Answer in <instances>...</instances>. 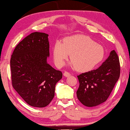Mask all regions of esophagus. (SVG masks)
I'll use <instances>...</instances> for the list:
<instances>
[{
    "label": "esophagus",
    "mask_w": 130,
    "mask_h": 130,
    "mask_svg": "<svg viewBox=\"0 0 130 130\" xmlns=\"http://www.w3.org/2000/svg\"><path fill=\"white\" fill-rule=\"evenodd\" d=\"M63 76L68 77H69L70 76V74L69 73H68V72H65L64 73H63Z\"/></svg>",
    "instance_id": "34e87169"
}]
</instances>
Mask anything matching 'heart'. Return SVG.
Listing matches in <instances>:
<instances>
[{"mask_svg": "<svg viewBox=\"0 0 130 130\" xmlns=\"http://www.w3.org/2000/svg\"><path fill=\"white\" fill-rule=\"evenodd\" d=\"M70 54L69 64L80 72L94 69L103 60L105 50L102 45L84 35L67 37L62 43L57 42L53 48L55 64L62 67Z\"/></svg>", "mask_w": 130, "mask_h": 130, "instance_id": "b5f03b06", "label": "heart"}]
</instances>
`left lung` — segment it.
<instances>
[{"label":"left lung","mask_w":130,"mask_h":130,"mask_svg":"<svg viewBox=\"0 0 130 130\" xmlns=\"http://www.w3.org/2000/svg\"><path fill=\"white\" fill-rule=\"evenodd\" d=\"M120 73L119 57L113 50L99 68L77 76L80 83L76 92L78 99L88 107L105 102L119 78Z\"/></svg>","instance_id":"obj_1"}]
</instances>
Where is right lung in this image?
<instances>
[{
    "label": "right lung",
    "instance_id": "obj_1",
    "mask_svg": "<svg viewBox=\"0 0 130 130\" xmlns=\"http://www.w3.org/2000/svg\"><path fill=\"white\" fill-rule=\"evenodd\" d=\"M48 36L44 32L31 33L17 45L10 60L13 88L34 107L49 104L56 84L62 77V72L47 62L50 55Z\"/></svg>",
    "mask_w": 130,
    "mask_h": 130
}]
</instances>
